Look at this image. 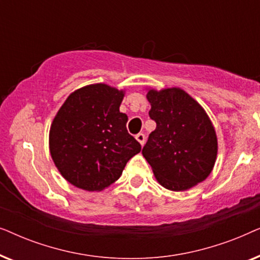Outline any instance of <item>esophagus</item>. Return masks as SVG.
Here are the masks:
<instances>
[{"label": "esophagus", "instance_id": "esophagus-1", "mask_svg": "<svg viewBox=\"0 0 260 260\" xmlns=\"http://www.w3.org/2000/svg\"><path fill=\"white\" fill-rule=\"evenodd\" d=\"M136 140L140 142L141 145H143L144 142H145V135L144 134H137L136 135Z\"/></svg>", "mask_w": 260, "mask_h": 260}]
</instances>
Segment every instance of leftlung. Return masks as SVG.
<instances>
[{"label": "left lung", "instance_id": "obj_1", "mask_svg": "<svg viewBox=\"0 0 260 260\" xmlns=\"http://www.w3.org/2000/svg\"><path fill=\"white\" fill-rule=\"evenodd\" d=\"M147 98L156 129L142 154L163 187L189 189L214 167L218 141L212 122L201 105L179 87L150 90Z\"/></svg>", "mask_w": 260, "mask_h": 260}]
</instances>
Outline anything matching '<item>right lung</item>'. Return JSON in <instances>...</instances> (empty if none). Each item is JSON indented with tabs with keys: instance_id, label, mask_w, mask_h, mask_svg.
<instances>
[{
	"instance_id": "add662e5",
	"label": "right lung",
	"mask_w": 260,
	"mask_h": 260,
	"mask_svg": "<svg viewBox=\"0 0 260 260\" xmlns=\"http://www.w3.org/2000/svg\"><path fill=\"white\" fill-rule=\"evenodd\" d=\"M124 92L105 84L74 91L56 113L49 131V150L61 175L81 189L109 187L122 175L141 144L127 133L119 111Z\"/></svg>"
}]
</instances>
